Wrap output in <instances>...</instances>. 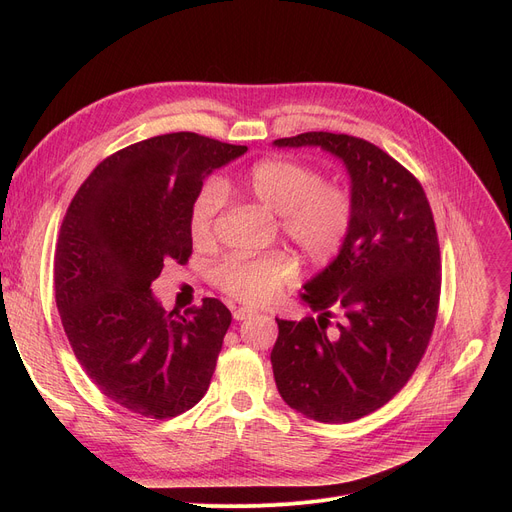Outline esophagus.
I'll list each match as a JSON object with an SVG mask.
<instances>
[{
  "instance_id": "esophagus-1",
  "label": "esophagus",
  "mask_w": 512,
  "mask_h": 512,
  "mask_svg": "<svg viewBox=\"0 0 512 512\" xmlns=\"http://www.w3.org/2000/svg\"><path fill=\"white\" fill-rule=\"evenodd\" d=\"M255 311L253 309H247V307H238V309H234L232 311V315H234V319L236 321H242V319H247V317H251Z\"/></svg>"
}]
</instances>
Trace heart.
<instances>
[{"label": "heart", "instance_id": "obj_1", "mask_svg": "<svg viewBox=\"0 0 512 512\" xmlns=\"http://www.w3.org/2000/svg\"><path fill=\"white\" fill-rule=\"evenodd\" d=\"M228 182L209 178L188 209V230L195 245H209L226 203ZM238 188L272 213L282 234L297 245L311 265H330L346 247L355 224V197L346 186L326 182L317 168L299 159L272 157L257 161L238 180ZM297 276V261L276 249L259 257H228L215 270V282L228 297L247 303H270Z\"/></svg>", "mask_w": 512, "mask_h": 512}]
</instances>
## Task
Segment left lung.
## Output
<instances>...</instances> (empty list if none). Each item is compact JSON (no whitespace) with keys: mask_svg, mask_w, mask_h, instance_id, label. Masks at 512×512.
<instances>
[{"mask_svg":"<svg viewBox=\"0 0 512 512\" xmlns=\"http://www.w3.org/2000/svg\"><path fill=\"white\" fill-rule=\"evenodd\" d=\"M274 147H321L351 178V236L301 294L319 317L276 319L272 351L290 409L348 423L384 407L409 382L432 338L442 280L432 207L407 168L363 139L303 132ZM334 312L341 317L330 331Z\"/></svg>","mask_w":512,"mask_h":512,"instance_id":"8db88e82","label":"left lung"}]
</instances>
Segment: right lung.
Instances as JSON below:
<instances>
[{
	"mask_svg": "<svg viewBox=\"0 0 512 512\" xmlns=\"http://www.w3.org/2000/svg\"><path fill=\"white\" fill-rule=\"evenodd\" d=\"M245 145L195 132L161 134L105 157L62 222L53 282L62 326L93 384L151 419L203 398L232 315L218 299L166 311L151 282L193 253L188 209L203 180Z\"/></svg>",
	"mask_w": 512,
	"mask_h": 512,
	"instance_id": "add662e5",
	"label": "right lung"
}]
</instances>
